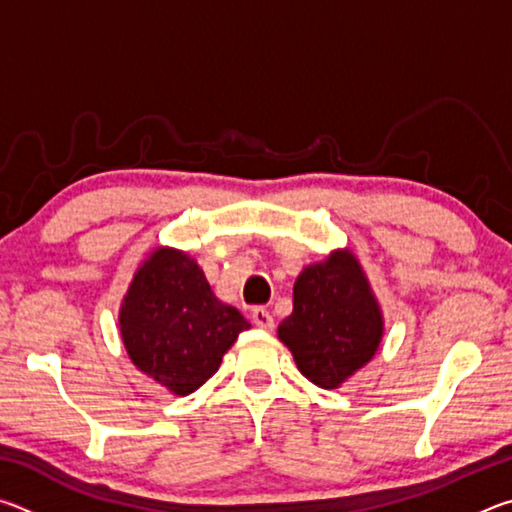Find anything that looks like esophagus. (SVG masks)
I'll list each match as a JSON object with an SVG mask.
<instances>
[{
  "label": "esophagus",
  "instance_id": "esophagus-1",
  "mask_svg": "<svg viewBox=\"0 0 512 512\" xmlns=\"http://www.w3.org/2000/svg\"><path fill=\"white\" fill-rule=\"evenodd\" d=\"M250 318H253V323L259 329H268V332H271V329L275 327V320L271 316V311L264 309V307H255L253 314H250Z\"/></svg>",
  "mask_w": 512,
  "mask_h": 512
}]
</instances>
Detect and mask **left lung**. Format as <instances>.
<instances>
[{"label":"left lung","mask_w":512,"mask_h":512,"mask_svg":"<svg viewBox=\"0 0 512 512\" xmlns=\"http://www.w3.org/2000/svg\"><path fill=\"white\" fill-rule=\"evenodd\" d=\"M384 334L379 302L359 259L334 250L293 284V311L277 327L298 370L320 388H339L375 357Z\"/></svg>","instance_id":"8db88e82"}]
</instances>
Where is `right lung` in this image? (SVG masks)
I'll return each mask as SVG.
<instances>
[{"label":"right lung","mask_w":512,"mask_h":512,"mask_svg":"<svg viewBox=\"0 0 512 512\" xmlns=\"http://www.w3.org/2000/svg\"><path fill=\"white\" fill-rule=\"evenodd\" d=\"M250 323L214 296L192 257L155 248L133 275L119 309L128 357L173 395L201 388Z\"/></svg>","instance_id":"1"}]
</instances>
